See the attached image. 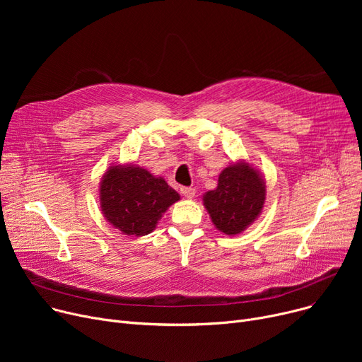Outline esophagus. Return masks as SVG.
Segmentation results:
<instances>
[{
	"label": "esophagus",
	"mask_w": 362,
	"mask_h": 362,
	"mask_svg": "<svg viewBox=\"0 0 362 362\" xmlns=\"http://www.w3.org/2000/svg\"><path fill=\"white\" fill-rule=\"evenodd\" d=\"M180 191H182V194H183V197L187 198V199H192V198L195 197V192H197L194 187H182Z\"/></svg>",
	"instance_id": "obj_1"
}]
</instances>
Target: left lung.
<instances>
[{"mask_svg":"<svg viewBox=\"0 0 362 362\" xmlns=\"http://www.w3.org/2000/svg\"><path fill=\"white\" fill-rule=\"evenodd\" d=\"M265 182L248 161L227 165L217 187L204 194L202 201L218 232L235 236L259 217L265 202Z\"/></svg>","mask_w":362,"mask_h":362,"instance_id":"8db88e82","label":"left lung"}]
</instances>
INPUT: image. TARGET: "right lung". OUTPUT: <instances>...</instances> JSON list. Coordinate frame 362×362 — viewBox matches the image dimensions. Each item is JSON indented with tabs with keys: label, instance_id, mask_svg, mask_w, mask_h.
<instances>
[{
	"label": "right lung",
	"instance_id": "right-lung-1",
	"mask_svg": "<svg viewBox=\"0 0 362 362\" xmlns=\"http://www.w3.org/2000/svg\"><path fill=\"white\" fill-rule=\"evenodd\" d=\"M100 205L107 221L127 236H145L180 199L163 177L135 164H114L100 182Z\"/></svg>",
	"mask_w": 362,
	"mask_h": 362
}]
</instances>
